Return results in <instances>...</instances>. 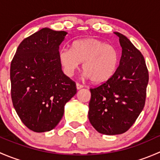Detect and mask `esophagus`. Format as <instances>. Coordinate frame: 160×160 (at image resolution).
Listing matches in <instances>:
<instances>
[{"instance_id": "obj_1", "label": "esophagus", "mask_w": 160, "mask_h": 160, "mask_svg": "<svg viewBox=\"0 0 160 160\" xmlns=\"http://www.w3.org/2000/svg\"><path fill=\"white\" fill-rule=\"evenodd\" d=\"M76 86H77V90H80V89H81V88H83V85L80 84V83H77V85H76Z\"/></svg>"}]
</instances>
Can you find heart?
<instances>
[{"instance_id": "1", "label": "heart", "mask_w": 160, "mask_h": 160, "mask_svg": "<svg viewBox=\"0 0 160 160\" xmlns=\"http://www.w3.org/2000/svg\"><path fill=\"white\" fill-rule=\"evenodd\" d=\"M59 59L66 75L71 77L83 62L84 75L93 83H103L111 78L117 70L120 61L118 49L97 38L77 40L71 49L62 48Z\"/></svg>"}]
</instances>
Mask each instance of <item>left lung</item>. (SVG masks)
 <instances>
[{"label":"left lung","instance_id":"8db88e82","mask_svg":"<svg viewBox=\"0 0 160 160\" xmlns=\"http://www.w3.org/2000/svg\"><path fill=\"white\" fill-rule=\"evenodd\" d=\"M122 48L119 67L109 80L90 88L88 118L99 133L127 132L145 106L149 72L142 54L127 37L114 32Z\"/></svg>","mask_w":160,"mask_h":160}]
</instances>
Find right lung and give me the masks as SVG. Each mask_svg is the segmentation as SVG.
Segmentation results:
<instances>
[{
    "mask_svg": "<svg viewBox=\"0 0 160 160\" xmlns=\"http://www.w3.org/2000/svg\"><path fill=\"white\" fill-rule=\"evenodd\" d=\"M67 34L42 28L20 43L11 61L13 106L33 132L53 129L63 116L65 104L77 93L75 82L63 73L59 59Z\"/></svg>",
    "mask_w": 160,
    "mask_h": 160,
    "instance_id": "1",
    "label": "right lung"
}]
</instances>
